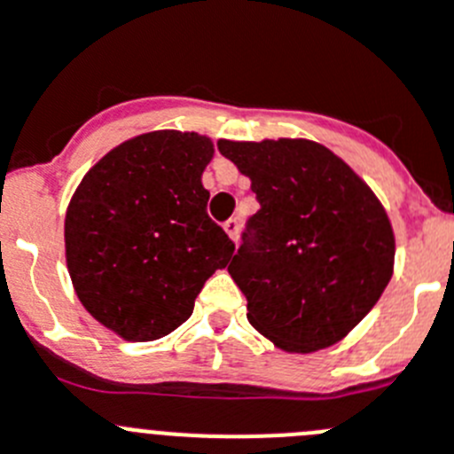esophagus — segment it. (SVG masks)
Here are the masks:
<instances>
[{"label":"esophagus","mask_w":454,"mask_h":454,"mask_svg":"<svg viewBox=\"0 0 454 454\" xmlns=\"http://www.w3.org/2000/svg\"><path fill=\"white\" fill-rule=\"evenodd\" d=\"M239 230H240L239 218H230L227 223H224V231H227V236H230L231 240H239Z\"/></svg>","instance_id":"esophagus-1"}]
</instances>
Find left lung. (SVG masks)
I'll list each match as a JSON object with an SVG mask.
<instances>
[{"label": "left lung", "mask_w": 454, "mask_h": 454, "mask_svg": "<svg viewBox=\"0 0 454 454\" xmlns=\"http://www.w3.org/2000/svg\"><path fill=\"white\" fill-rule=\"evenodd\" d=\"M218 151L249 177L261 209L230 274L249 324L288 353L347 338L394 272V230L373 191L309 139L230 141Z\"/></svg>", "instance_id": "left-lung-1"}]
</instances>
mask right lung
<instances>
[{
    "label": "right lung",
    "mask_w": 454,
    "mask_h": 454,
    "mask_svg": "<svg viewBox=\"0 0 454 454\" xmlns=\"http://www.w3.org/2000/svg\"><path fill=\"white\" fill-rule=\"evenodd\" d=\"M209 137L155 130L90 168L65 215V256L91 317L128 342H151L193 313L234 243L207 214Z\"/></svg>",
    "instance_id": "obj_1"
}]
</instances>
